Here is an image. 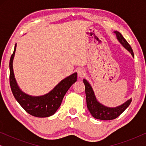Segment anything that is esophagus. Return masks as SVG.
Here are the masks:
<instances>
[{"instance_id":"obj_1","label":"esophagus","mask_w":146,"mask_h":146,"mask_svg":"<svg viewBox=\"0 0 146 146\" xmlns=\"http://www.w3.org/2000/svg\"><path fill=\"white\" fill-rule=\"evenodd\" d=\"M86 75V72L84 69L80 68L78 70V76L80 78H83Z\"/></svg>"}]
</instances>
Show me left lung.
<instances>
[{"label": "left lung", "mask_w": 146, "mask_h": 146, "mask_svg": "<svg viewBox=\"0 0 146 146\" xmlns=\"http://www.w3.org/2000/svg\"><path fill=\"white\" fill-rule=\"evenodd\" d=\"M114 33L117 36V38L118 39L121 44L131 52L133 57H134L132 48L126 41L121 33L119 32L115 31ZM84 84L85 85V92L86 96V104L87 108L92 115L96 119H102V120H111L115 119L119 116L121 113H122L125 109L130 104L131 99H129L125 102L122 105L117 106L116 108H108L102 105L98 102H97L95 96L94 94V92L92 89V87L90 84L84 79Z\"/></svg>", "instance_id": "8db88e82"}]
</instances>
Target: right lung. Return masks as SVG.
<instances>
[{
    "instance_id": "1",
    "label": "right lung",
    "mask_w": 146,
    "mask_h": 146,
    "mask_svg": "<svg viewBox=\"0 0 146 146\" xmlns=\"http://www.w3.org/2000/svg\"><path fill=\"white\" fill-rule=\"evenodd\" d=\"M16 47L10 59V85L15 99L24 110L33 116L49 117L53 115L60 106L63 98L74 83L77 80V73H74L62 80L52 90L42 96H31L23 93L17 86L13 68V61Z\"/></svg>"
}]
</instances>
